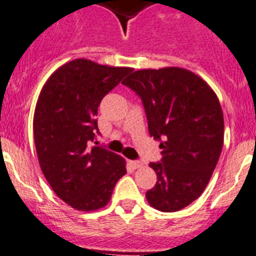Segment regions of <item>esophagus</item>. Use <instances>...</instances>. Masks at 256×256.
Segmentation results:
<instances>
[{"label": "esophagus", "instance_id": "esophagus-1", "mask_svg": "<svg viewBox=\"0 0 256 256\" xmlns=\"http://www.w3.org/2000/svg\"><path fill=\"white\" fill-rule=\"evenodd\" d=\"M130 166L133 168V170H136V168H140L142 166V162L140 160H130Z\"/></svg>", "mask_w": 256, "mask_h": 256}]
</instances>
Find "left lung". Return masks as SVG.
Instances as JSON below:
<instances>
[{
    "instance_id": "1",
    "label": "left lung",
    "mask_w": 256,
    "mask_h": 256,
    "mask_svg": "<svg viewBox=\"0 0 256 256\" xmlns=\"http://www.w3.org/2000/svg\"><path fill=\"white\" fill-rule=\"evenodd\" d=\"M142 101L150 136L160 141L152 162L158 181L146 192L150 206L174 212L203 193L224 142L219 100L193 72L178 67L140 70L122 82Z\"/></svg>"
}]
</instances>
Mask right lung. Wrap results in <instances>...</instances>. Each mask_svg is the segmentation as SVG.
<instances>
[{"label": "right lung", "instance_id": "obj_1", "mask_svg": "<svg viewBox=\"0 0 256 256\" xmlns=\"http://www.w3.org/2000/svg\"><path fill=\"white\" fill-rule=\"evenodd\" d=\"M130 71L71 60L50 76L37 100L34 137L38 163L54 193L78 211L106 206L126 174L120 155L104 146L90 148V142L100 134L96 115L102 98Z\"/></svg>", "mask_w": 256, "mask_h": 256}]
</instances>
